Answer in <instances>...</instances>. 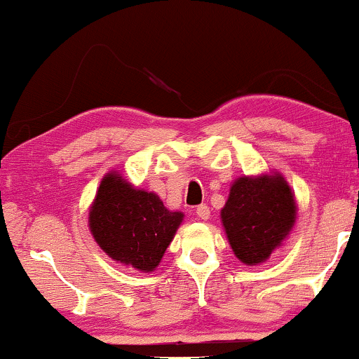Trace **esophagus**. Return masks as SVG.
Segmentation results:
<instances>
[{
  "label": "esophagus",
  "instance_id": "esophagus-1",
  "mask_svg": "<svg viewBox=\"0 0 359 359\" xmlns=\"http://www.w3.org/2000/svg\"><path fill=\"white\" fill-rule=\"evenodd\" d=\"M196 214H197V217H201V219L205 221V219H209V216H211V211H209L208 204H201V205H197Z\"/></svg>",
  "mask_w": 359,
  "mask_h": 359
}]
</instances>
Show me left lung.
<instances>
[{
  "mask_svg": "<svg viewBox=\"0 0 359 359\" xmlns=\"http://www.w3.org/2000/svg\"><path fill=\"white\" fill-rule=\"evenodd\" d=\"M222 224L229 245L246 265L265 262L295 222V201L280 175L248 179L233 184Z\"/></svg>",
  "mask_w": 359,
  "mask_h": 359,
  "instance_id": "obj_1",
  "label": "left lung"
}]
</instances>
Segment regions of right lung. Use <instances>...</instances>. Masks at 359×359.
<instances>
[{
    "label": "right lung",
    "instance_id": "obj_1",
    "mask_svg": "<svg viewBox=\"0 0 359 359\" xmlns=\"http://www.w3.org/2000/svg\"><path fill=\"white\" fill-rule=\"evenodd\" d=\"M182 212L165 209L158 196L133 189L116 174L102 179L89 212L94 240L111 258L151 271L182 222Z\"/></svg>",
    "mask_w": 359,
    "mask_h": 359
}]
</instances>
